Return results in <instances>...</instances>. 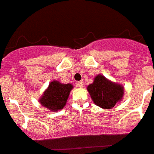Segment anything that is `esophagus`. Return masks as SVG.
Returning a JSON list of instances; mask_svg holds the SVG:
<instances>
[{
    "label": "esophagus",
    "mask_w": 154,
    "mask_h": 154,
    "mask_svg": "<svg viewBox=\"0 0 154 154\" xmlns=\"http://www.w3.org/2000/svg\"><path fill=\"white\" fill-rule=\"evenodd\" d=\"M76 86L78 87H83V81H79L78 83H76Z\"/></svg>",
    "instance_id": "obj_1"
}]
</instances>
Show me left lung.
<instances>
[{
    "instance_id": "8db88e82",
    "label": "left lung",
    "mask_w": 154,
    "mask_h": 154,
    "mask_svg": "<svg viewBox=\"0 0 154 154\" xmlns=\"http://www.w3.org/2000/svg\"><path fill=\"white\" fill-rule=\"evenodd\" d=\"M87 91L95 105L103 109H111L122 101L124 94L123 87L113 83L102 75L94 79V82L87 87Z\"/></svg>"
}]
</instances>
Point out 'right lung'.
Here are the masks:
<instances>
[{
	"label": "right lung",
	"mask_w": 154,
	"mask_h": 154,
	"mask_svg": "<svg viewBox=\"0 0 154 154\" xmlns=\"http://www.w3.org/2000/svg\"><path fill=\"white\" fill-rule=\"evenodd\" d=\"M72 88L73 86L71 83L63 84L59 81H52L40 98V103L51 111L62 110L66 105Z\"/></svg>",
	"instance_id": "1"
}]
</instances>
